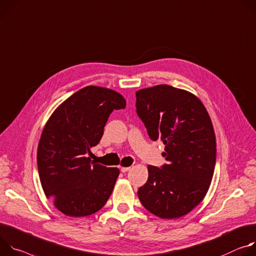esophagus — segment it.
I'll use <instances>...</instances> for the list:
<instances>
[{"instance_id": "34e87169", "label": "esophagus", "mask_w": 256, "mask_h": 256, "mask_svg": "<svg viewBox=\"0 0 256 256\" xmlns=\"http://www.w3.org/2000/svg\"><path fill=\"white\" fill-rule=\"evenodd\" d=\"M130 168H131V166H120L121 172H123V173H126V172H128Z\"/></svg>"}]
</instances>
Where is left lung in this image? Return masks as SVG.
<instances>
[{"mask_svg":"<svg viewBox=\"0 0 256 256\" xmlns=\"http://www.w3.org/2000/svg\"><path fill=\"white\" fill-rule=\"evenodd\" d=\"M136 112L152 140L160 139L168 162L148 166L138 189L142 206L160 218H178L204 198L216 166V135L208 112L193 94L156 85L136 92Z\"/></svg>","mask_w":256,"mask_h":256,"instance_id":"obj_1","label":"left lung"}]
</instances>
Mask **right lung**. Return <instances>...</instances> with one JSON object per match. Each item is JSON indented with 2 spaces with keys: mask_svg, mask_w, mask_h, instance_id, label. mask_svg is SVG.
Here are the masks:
<instances>
[{
  "mask_svg": "<svg viewBox=\"0 0 256 256\" xmlns=\"http://www.w3.org/2000/svg\"><path fill=\"white\" fill-rule=\"evenodd\" d=\"M126 106L117 92L100 86L78 90L48 120L38 148L42 187L54 206L68 216H86L108 202L120 174L118 168L94 162L98 146L114 110Z\"/></svg>",
  "mask_w": 256,
  "mask_h": 256,
  "instance_id": "obj_1",
  "label": "right lung"
}]
</instances>
